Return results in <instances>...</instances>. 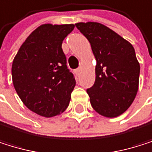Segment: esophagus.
I'll return each mask as SVG.
<instances>
[{
    "mask_svg": "<svg viewBox=\"0 0 152 152\" xmlns=\"http://www.w3.org/2000/svg\"><path fill=\"white\" fill-rule=\"evenodd\" d=\"M80 72H81V69H80V68L75 69V74H77V75H80Z\"/></svg>",
    "mask_w": 152,
    "mask_h": 152,
    "instance_id": "obj_1",
    "label": "esophagus"
}]
</instances>
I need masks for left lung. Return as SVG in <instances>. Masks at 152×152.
I'll list each match as a JSON object with an SVG mask.
<instances>
[{
    "label": "left lung",
    "instance_id": "1",
    "mask_svg": "<svg viewBox=\"0 0 152 152\" xmlns=\"http://www.w3.org/2000/svg\"><path fill=\"white\" fill-rule=\"evenodd\" d=\"M75 27L90 42L96 59L95 81L86 90L92 107L105 117L121 115L139 86L140 64L132 45L101 23L79 22Z\"/></svg>",
    "mask_w": 152,
    "mask_h": 152
}]
</instances>
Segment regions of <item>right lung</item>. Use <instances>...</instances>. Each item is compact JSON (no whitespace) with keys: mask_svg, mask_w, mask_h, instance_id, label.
Returning a JSON list of instances; mask_svg holds the SVG:
<instances>
[{"mask_svg":"<svg viewBox=\"0 0 152 152\" xmlns=\"http://www.w3.org/2000/svg\"><path fill=\"white\" fill-rule=\"evenodd\" d=\"M74 28V24L39 26L12 62L14 88L23 104L39 115H58L69 104L75 79L67 68L62 42Z\"/></svg>","mask_w":152,"mask_h":152,"instance_id":"1","label":"right lung"}]
</instances>
